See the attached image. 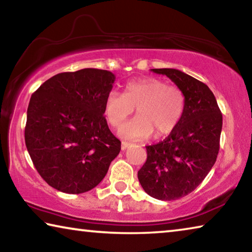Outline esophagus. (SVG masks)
Listing matches in <instances>:
<instances>
[{"instance_id": "1", "label": "esophagus", "mask_w": 252, "mask_h": 252, "mask_svg": "<svg viewBox=\"0 0 252 252\" xmlns=\"http://www.w3.org/2000/svg\"><path fill=\"white\" fill-rule=\"evenodd\" d=\"M129 146H130V143H129V142L122 141V143H121V149H122V150H126V149L129 148Z\"/></svg>"}]
</instances>
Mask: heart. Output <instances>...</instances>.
Masks as SVG:
<instances>
[{"label": "heart", "instance_id": "1", "mask_svg": "<svg viewBox=\"0 0 252 252\" xmlns=\"http://www.w3.org/2000/svg\"><path fill=\"white\" fill-rule=\"evenodd\" d=\"M136 108L139 114L120 126L119 133L130 140L168 135L180 123L186 108V96L180 89L157 78L134 79L126 84L125 93L108 92L104 113L110 125L117 126Z\"/></svg>", "mask_w": 252, "mask_h": 252}]
</instances>
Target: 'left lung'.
<instances>
[{
	"instance_id": "1",
	"label": "left lung",
	"mask_w": 252,
	"mask_h": 252,
	"mask_svg": "<svg viewBox=\"0 0 252 252\" xmlns=\"http://www.w3.org/2000/svg\"><path fill=\"white\" fill-rule=\"evenodd\" d=\"M167 75L185 93L186 108L171 133L147 146V161L138 179L151 197L171 201L189 194L216 163L222 114L208 85L176 69H152Z\"/></svg>"
}]
</instances>
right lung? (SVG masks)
<instances>
[{
	"instance_id": "right-lung-1",
	"label": "right lung",
	"mask_w": 252,
	"mask_h": 252,
	"mask_svg": "<svg viewBox=\"0 0 252 252\" xmlns=\"http://www.w3.org/2000/svg\"><path fill=\"white\" fill-rule=\"evenodd\" d=\"M116 76L99 69L63 72L33 93L24 138L43 180L65 193L93 189L121 150L110 131L104 100Z\"/></svg>"
}]
</instances>
